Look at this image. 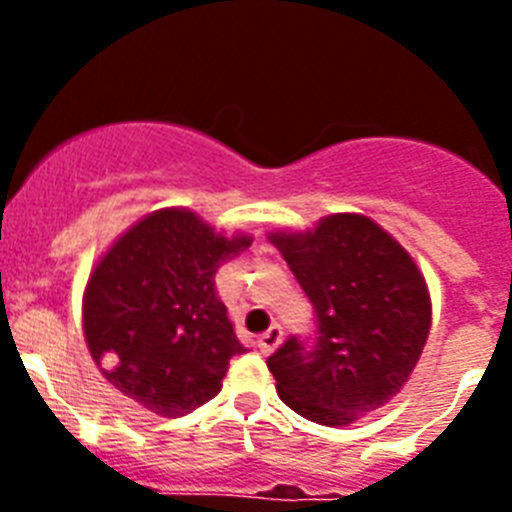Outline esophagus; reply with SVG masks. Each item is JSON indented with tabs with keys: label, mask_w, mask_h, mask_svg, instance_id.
Listing matches in <instances>:
<instances>
[{
	"label": "esophagus",
	"mask_w": 512,
	"mask_h": 512,
	"mask_svg": "<svg viewBox=\"0 0 512 512\" xmlns=\"http://www.w3.org/2000/svg\"><path fill=\"white\" fill-rule=\"evenodd\" d=\"M282 338H284L282 328H279V325H271V328L266 330L264 336L259 338V351H261V354L269 356L271 351H277V348L282 346Z\"/></svg>",
	"instance_id": "obj_1"
}]
</instances>
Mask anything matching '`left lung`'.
I'll return each instance as SVG.
<instances>
[{"label":"left lung","mask_w":512,"mask_h":512,"mask_svg":"<svg viewBox=\"0 0 512 512\" xmlns=\"http://www.w3.org/2000/svg\"><path fill=\"white\" fill-rule=\"evenodd\" d=\"M269 241L318 323L312 346L289 338L266 361L284 405L330 428L384 408L431 330V292L413 256L359 212L325 215L310 230H271Z\"/></svg>","instance_id":"8db88e82"}]
</instances>
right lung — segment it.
Returning <instances> with one entry per match:
<instances>
[{
    "label": "right lung",
    "mask_w": 512,
    "mask_h": 512,
    "mask_svg": "<svg viewBox=\"0 0 512 512\" xmlns=\"http://www.w3.org/2000/svg\"><path fill=\"white\" fill-rule=\"evenodd\" d=\"M251 243L248 233L215 230L187 207L130 225L99 256L81 300L102 377L164 418L210 402L230 359L246 351L215 295V271Z\"/></svg>",
    "instance_id": "1"
}]
</instances>
